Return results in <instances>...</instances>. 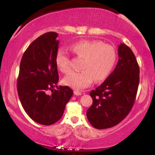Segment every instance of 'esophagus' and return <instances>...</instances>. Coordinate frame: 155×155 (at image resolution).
<instances>
[{
  "label": "esophagus",
  "mask_w": 155,
  "mask_h": 155,
  "mask_svg": "<svg viewBox=\"0 0 155 155\" xmlns=\"http://www.w3.org/2000/svg\"><path fill=\"white\" fill-rule=\"evenodd\" d=\"M74 94H75V95H77V96H80V95L82 94V93L79 92V91L75 90V91H74Z\"/></svg>",
  "instance_id": "esophagus-1"
}]
</instances>
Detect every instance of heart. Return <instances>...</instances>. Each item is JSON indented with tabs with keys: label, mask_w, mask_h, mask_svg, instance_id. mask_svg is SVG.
Instances as JSON below:
<instances>
[{
	"label": "heart",
	"mask_w": 155,
	"mask_h": 155,
	"mask_svg": "<svg viewBox=\"0 0 155 155\" xmlns=\"http://www.w3.org/2000/svg\"><path fill=\"white\" fill-rule=\"evenodd\" d=\"M71 49L78 57L83 58L81 65L83 71L67 75L63 82L76 90L87 87L94 80L96 82L104 80L113 69L117 57L114 46L99 41L78 42L72 46ZM56 64L63 73L71 71L68 54L62 48L57 52Z\"/></svg>",
	"instance_id": "b5f03b06"
}]
</instances>
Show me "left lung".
Listing matches in <instances>:
<instances>
[{"label": "left lung", "instance_id": "left-lung-1", "mask_svg": "<svg viewBox=\"0 0 155 155\" xmlns=\"http://www.w3.org/2000/svg\"><path fill=\"white\" fill-rule=\"evenodd\" d=\"M118 55L114 71L90 93L93 103L87 111V117L95 128L116 126L134 104L140 81L139 65L132 50L125 44L118 46Z\"/></svg>", "mask_w": 155, "mask_h": 155}]
</instances>
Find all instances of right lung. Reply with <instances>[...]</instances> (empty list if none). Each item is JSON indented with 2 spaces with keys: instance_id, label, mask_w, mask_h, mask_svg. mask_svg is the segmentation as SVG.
<instances>
[{
  "instance_id": "add662e5",
  "label": "right lung",
  "mask_w": 155,
  "mask_h": 155,
  "mask_svg": "<svg viewBox=\"0 0 155 155\" xmlns=\"http://www.w3.org/2000/svg\"><path fill=\"white\" fill-rule=\"evenodd\" d=\"M57 37L56 32L45 33L28 46L21 59L17 84L25 112L35 122L45 126L54 124L62 117L73 94L69 87L57 86Z\"/></svg>"
}]
</instances>
